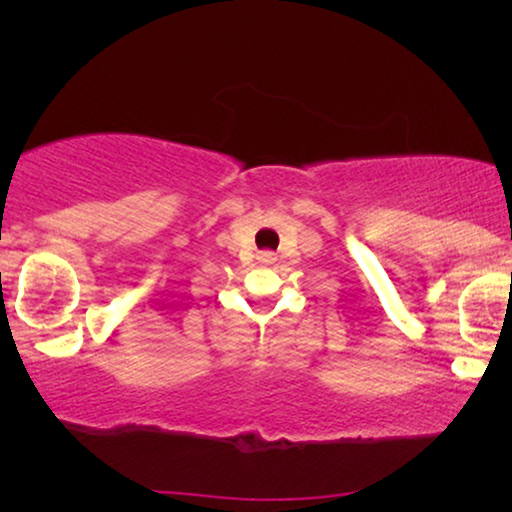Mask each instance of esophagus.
<instances>
[{
    "label": "esophagus",
    "mask_w": 512,
    "mask_h": 512,
    "mask_svg": "<svg viewBox=\"0 0 512 512\" xmlns=\"http://www.w3.org/2000/svg\"><path fill=\"white\" fill-rule=\"evenodd\" d=\"M258 261L261 263H275V254H272V251H261V254H258Z\"/></svg>",
    "instance_id": "obj_1"
}]
</instances>
